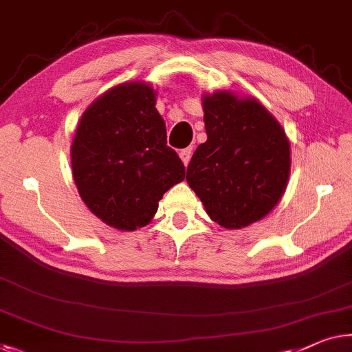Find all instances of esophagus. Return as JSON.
<instances>
[{
  "label": "esophagus",
  "instance_id": "esophagus-1",
  "mask_svg": "<svg viewBox=\"0 0 352 352\" xmlns=\"http://www.w3.org/2000/svg\"><path fill=\"white\" fill-rule=\"evenodd\" d=\"M179 157H181L182 164L187 166L188 162H190V157H192V147H186V149H182L179 152Z\"/></svg>",
  "mask_w": 352,
  "mask_h": 352
}]
</instances>
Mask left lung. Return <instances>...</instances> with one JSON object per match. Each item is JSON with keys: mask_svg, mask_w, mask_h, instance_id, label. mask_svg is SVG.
Returning a JSON list of instances; mask_svg holds the SVG:
<instances>
[{"mask_svg": "<svg viewBox=\"0 0 352 352\" xmlns=\"http://www.w3.org/2000/svg\"><path fill=\"white\" fill-rule=\"evenodd\" d=\"M208 140L193 152L187 184L208 216L228 230L274 210L290 176V142L281 124L254 96L203 94Z\"/></svg>", "mask_w": 352, "mask_h": 352, "instance_id": "obj_1", "label": "left lung"}]
</instances>
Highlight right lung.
I'll return each instance as SVG.
<instances>
[{"label":"right lung","mask_w":352,"mask_h":352,"mask_svg":"<svg viewBox=\"0 0 352 352\" xmlns=\"http://www.w3.org/2000/svg\"><path fill=\"white\" fill-rule=\"evenodd\" d=\"M149 82L116 85L91 101L71 142V171L85 206L106 226L133 232L154 219L186 168L166 146Z\"/></svg>","instance_id":"right-lung-1"}]
</instances>
